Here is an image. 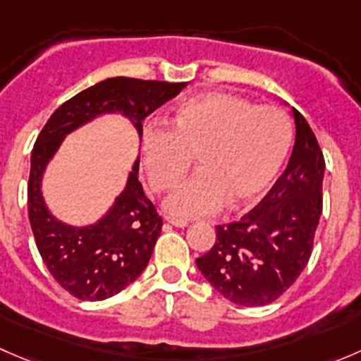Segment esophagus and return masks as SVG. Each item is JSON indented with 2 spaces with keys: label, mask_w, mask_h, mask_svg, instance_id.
<instances>
[{
  "label": "esophagus",
  "mask_w": 361,
  "mask_h": 361,
  "mask_svg": "<svg viewBox=\"0 0 361 361\" xmlns=\"http://www.w3.org/2000/svg\"><path fill=\"white\" fill-rule=\"evenodd\" d=\"M166 221H167V224L174 225V227H180V228L187 227V225H188L187 220H178V218H173V216H166Z\"/></svg>",
  "instance_id": "obj_1"
}]
</instances>
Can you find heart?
Listing matches in <instances>:
<instances>
[{"label":"heart","instance_id":"b5f03b06","mask_svg":"<svg viewBox=\"0 0 361 361\" xmlns=\"http://www.w3.org/2000/svg\"><path fill=\"white\" fill-rule=\"evenodd\" d=\"M171 126L150 122L141 130L148 181L166 192L197 155L199 173L167 197L174 216L197 218L255 204L276 180L292 147V123L276 106H255L231 94H202L180 103Z\"/></svg>","mask_w":361,"mask_h":361}]
</instances>
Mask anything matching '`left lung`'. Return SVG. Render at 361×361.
Wrapping results in <instances>:
<instances>
[{"label":"left lung","mask_w":361,"mask_h":361,"mask_svg":"<svg viewBox=\"0 0 361 361\" xmlns=\"http://www.w3.org/2000/svg\"><path fill=\"white\" fill-rule=\"evenodd\" d=\"M293 118L297 134L285 173L241 220L218 225L213 248L195 260L218 293L245 307L271 304L297 281L322 216L325 159L295 108Z\"/></svg>","instance_id":"8db88e82"}]
</instances>
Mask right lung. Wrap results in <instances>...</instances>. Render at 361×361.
<instances>
[{"label":"right lung","instance_id":"1","mask_svg":"<svg viewBox=\"0 0 361 361\" xmlns=\"http://www.w3.org/2000/svg\"><path fill=\"white\" fill-rule=\"evenodd\" d=\"M185 85L126 76L103 80L61 104L38 134L27 181L29 221L47 269L73 297L104 300L136 281L150 262L162 218L137 180V159L126 188L101 220L87 227L63 224L43 201L42 178L47 164L69 133L104 113L129 118L141 137V122L178 96Z\"/></svg>","mask_w":361,"mask_h":361}]
</instances>
